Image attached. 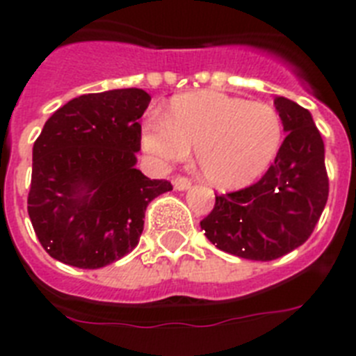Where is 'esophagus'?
<instances>
[{
    "mask_svg": "<svg viewBox=\"0 0 356 356\" xmlns=\"http://www.w3.org/2000/svg\"><path fill=\"white\" fill-rule=\"evenodd\" d=\"M172 185H175L176 191H187V188L193 185V181L188 180L187 176L178 175V176H175V178H172Z\"/></svg>",
    "mask_w": 356,
    "mask_h": 356,
    "instance_id": "1",
    "label": "esophagus"
}]
</instances>
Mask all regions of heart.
<instances>
[{
    "instance_id": "obj_1",
    "label": "heart",
    "mask_w": 356,
    "mask_h": 356,
    "mask_svg": "<svg viewBox=\"0 0 356 356\" xmlns=\"http://www.w3.org/2000/svg\"><path fill=\"white\" fill-rule=\"evenodd\" d=\"M284 137L275 106L222 92H191L169 105L165 119L149 118L144 151L162 163L197 155L205 180L217 188H241L267 171Z\"/></svg>"
}]
</instances>
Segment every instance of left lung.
Masks as SVG:
<instances>
[{
	"label": "left lung",
	"instance_id": "8db88e82",
	"mask_svg": "<svg viewBox=\"0 0 356 356\" xmlns=\"http://www.w3.org/2000/svg\"><path fill=\"white\" fill-rule=\"evenodd\" d=\"M284 144L257 184L216 194L212 212L200 222L213 246L248 260H275L312 235L328 201L325 143L307 108L276 97Z\"/></svg>",
	"mask_w": 356,
	"mask_h": 356
}]
</instances>
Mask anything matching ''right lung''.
Here are the masks:
<instances>
[{"label":"right lung","mask_w":356,"mask_h":356,"mask_svg":"<svg viewBox=\"0 0 356 356\" xmlns=\"http://www.w3.org/2000/svg\"><path fill=\"white\" fill-rule=\"evenodd\" d=\"M151 97L115 89L74 97L46 121L33 144L28 216L46 253L99 269L139 244L144 213L171 181L135 169Z\"/></svg>","instance_id":"1"}]
</instances>
